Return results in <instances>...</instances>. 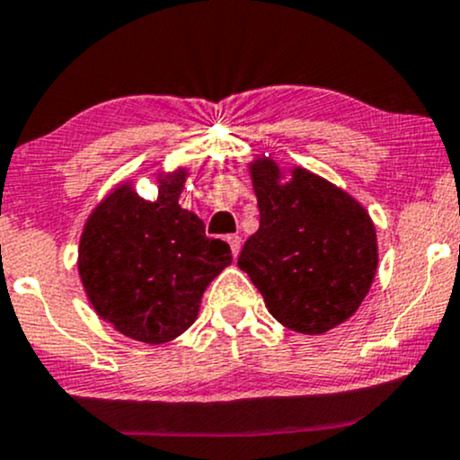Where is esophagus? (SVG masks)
<instances>
[{"mask_svg":"<svg viewBox=\"0 0 460 460\" xmlns=\"http://www.w3.org/2000/svg\"><path fill=\"white\" fill-rule=\"evenodd\" d=\"M226 241H228V245H230V250H232V256H239V252H241V236L239 234H228L226 236Z\"/></svg>","mask_w":460,"mask_h":460,"instance_id":"obj_1","label":"esophagus"}]
</instances>
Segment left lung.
Instances as JSON below:
<instances>
[{
    "instance_id": "obj_1",
    "label": "left lung",
    "mask_w": 460,
    "mask_h": 460,
    "mask_svg": "<svg viewBox=\"0 0 460 460\" xmlns=\"http://www.w3.org/2000/svg\"><path fill=\"white\" fill-rule=\"evenodd\" d=\"M265 158L252 164L261 226L245 241L239 267L282 326L322 334L349 319L378 265L376 230L365 208L328 180Z\"/></svg>"
}]
</instances>
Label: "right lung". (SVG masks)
<instances>
[{"label": "right lung", "instance_id": "right-lung-1", "mask_svg": "<svg viewBox=\"0 0 460 460\" xmlns=\"http://www.w3.org/2000/svg\"><path fill=\"white\" fill-rule=\"evenodd\" d=\"M184 172L161 180L156 202L119 187L95 208L80 239L82 285L119 332L167 343L195 322L204 288L232 262L198 215L180 208Z\"/></svg>", "mask_w": 460, "mask_h": 460}]
</instances>
